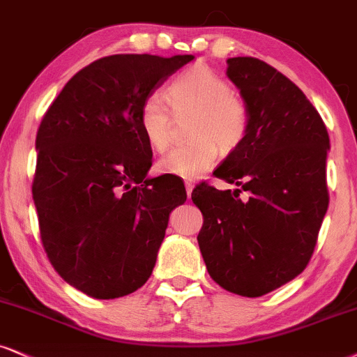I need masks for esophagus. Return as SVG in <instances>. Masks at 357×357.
Here are the masks:
<instances>
[{"label":"esophagus","instance_id":"esophagus-1","mask_svg":"<svg viewBox=\"0 0 357 357\" xmlns=\"http://www.w3.org/2000/svg\"><path fill=\"white\" fill-rule=\"evenodd\" d=\"M185 188H187V197H188V199H190V197H192V190H193V183L188 182V180H187V182H185Z\"/></svg>","mask_w":357,"mask_h":357}]
</instances>
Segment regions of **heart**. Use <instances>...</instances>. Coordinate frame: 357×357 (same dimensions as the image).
<instances>
[{"instance_id": "b5f03b06", "label": "heart", "mask_w": 357, "mask_h": 357, "mask_svg": "<svg viewBox=\"0 0 357 357\" xmlns=\"http://www.w3.org/2000/svg\"><path fill=\"white\" fill-rule=\"evenodd\" d=\"M175 114L195 112L190 124L192 142L180 145L158 162L162 174L193 180L215 164L220 151L230 153L245 142L250 130V111L230 82L208 66L195 64L178 74L165 91ZM139 129L158 152L172 142V116L164 99H144L137 114Z\"/></svg>"}]
</instances>
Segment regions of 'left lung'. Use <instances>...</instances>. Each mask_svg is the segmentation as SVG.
<instances>
[{
  "mask_svg": "<svg viewBox=\"0 0 357 357\" xmlns=\"http://www.w3.org/2000/svg\"><path fill=\"white\" fill-rule=\"evenodd\" d=\"M227 76L250 111L245 142L215 177L241 188H193L204 215L197 236L215 283L257 298L296 278L310 263L326 215L329 135L303 91L265 61L230 57ZM241 190L249 199L241 201Z\"/></svg>",
  "mask_w": 357,
  "mask_h": 357,
  "instance_id": "1",
  "label": "left lung"
}]
</instances>
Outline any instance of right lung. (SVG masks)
I'll return each mask as SVG.
<instances>
[{
    "instance_id": "obj_1",
    "label": "right lung",
    "mask_w": 357,
    "mask_h": 357,
    "mask_svg": "<svg viewBox=\"0 0 357 357\" xmlns=\"http://www.w3.org/2000/svg\"><path fill=\"white\" fill-rule=\"evenodd\" d=\"M192 54H114L69 79L36 135L33 200L51 265L69 284L114 300L151 278L169 215L187 200L175 175L147 178L144 99Z\"/></svg>"
}]
</instances>
